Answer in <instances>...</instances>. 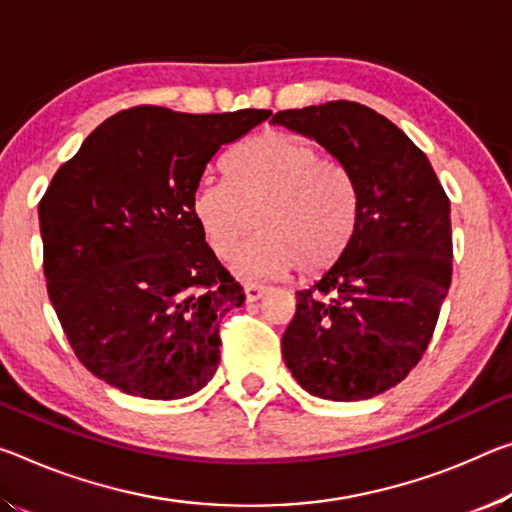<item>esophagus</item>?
I'll list each match as a JSON object with an SVG mask.
<instances>
[{
	"mask_svg": "<svg viewBox=\"0 0 512 512\" xmlns=\"http://www.w3.org/2000/svg\"><path fill=\"white\" fill-rule=\"evenodd\" d=\"M243 291H246L248 303H255V300H259V298L266 294V287L264 285H257V282H246V287H243Z\"/></svg>",
	"mask_w": 512,
	"mask_h": 512,
	"instance_id": "1",
	"label": "esophagus"
}]
</instances>
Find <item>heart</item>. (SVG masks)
I'll list each match as a JSON object with an SVG mask.
<instances>
[{
  "label": "heart",
  "instance_id": "b5f03b06",
  "mask_svg": "<svg viewBox=\"0 0 512 512\" xmlns=\"http://www.w3.org/2000/svg\"><path fill=\"white\" fill-rule=\"evenodd\" d=\"M227 182L205 180L191 212L216 257L230 259L257 227L239 257L243 275H312L335 262L351 241L358 193L337 159L314 143L266 132L241 143L225 161Z\"/></svg>",
  "mask_w": 512,
  "mask_h": 512
}]
</instances>
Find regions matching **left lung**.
Instances as JSON below:
<instances>
[{
	"mask_svg": "<svg viewBox=\"0 0 512 512\" xmlns=\"http://www.w3.org/2000/svg\"><path fill=\"white\" fill-rule=\"evenodd\" d=\"M271 120L321 143L358 193L351 241L296 294L282 355L314 396L371 399L399 385L433 337L451 285L449 198L426 154L364 104L335 100Z\"/></svg>",
	"mask_w": 512,
	"mask_h": 512,
	"instance_id": "obj_1",
	"label": "left lung"
}]
</instances>
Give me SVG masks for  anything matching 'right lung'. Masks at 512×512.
Wrapping results in <instances>:
<instances>
[{"label":"right lung","mask_w":512,"mask_h":512,"mask_svg":"<svg viewBox=\"0 0 512 512\" xmlns=\"http://www.w3.org/2000/svg\"><path fill=\"white\" fill-rule=\"evenodd\" d=\"M271 116L132 107L88 134L38 205L47 294L84 367L120 392L184 399L221 360L243 287L191 212L214 154Z\"/></svg>","instance_id":"obj_1"}]
</instances>
